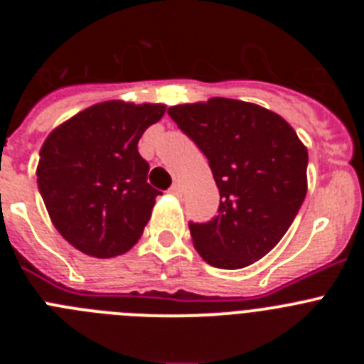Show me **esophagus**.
Masks as SVG:
<instances>
[{"mask_svg": "<svg viewBox=\"0 0 364 364\" xmlns=\"http://www.w3.org/2000/svg\"><path fill=\"white\" fill-rule=\"evenodd\" d=\"M169 193H171V195H175V197H178V195H180V184H173L171 188H169Z\"/></svg>", "mask_w": 364, "mask_h": 364, "instance_id": "1", "label": "esophagus"}]
</instances>
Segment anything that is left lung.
I'll return each mask as SVG.
<instances>
[{
    "label": "left lung",
    "instance_id": "8db88e82",
    "mask_svg": "<svg viewBox=\"0 0 364 364\" xmlns=\"http://www.w3.org/2000/svg\"><path fill=\"white\" fill-rule=\"evenodd\" d=\"M210 160L218 215L189 224L193 246L215 268L239 269L269 253L308 191V149L277 112L231 98L167 109Z\"/></svg>",
    "mask_w": 364,
    "mask_h": 364
}]
</instances>
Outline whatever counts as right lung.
Returning <instances> with one entry per match:
<instances>
[{"instance_id":"right-lung-1","label":"right lung","mask_w":364,"mask_h":364,"mask_svg":"<svg viewBox=\"0 0 364 364\" xmlns=\"http://www.w3.org/2000/svg\"><path fill=\"white\" fill-rule=\"evenodd\" d=\"M164 112V104L109 100L45 138L36 167L41 198L54 228L85 255H124L142 237L160 191L147 184L138 140Z\"/></svg>"}]
</instances>
